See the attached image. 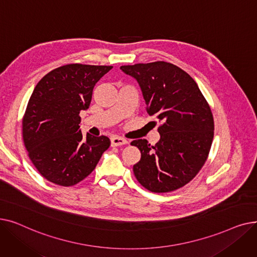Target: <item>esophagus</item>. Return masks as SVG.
I'll return each instance as SVG.
<instances>
[{
    "label": "esophagus",
    "instance_id": "esophagus-1",
    "mask_svg": "<svg viewBox=\"0 0 257 257\" xmlns=\"http://www.w3.org/2000/svg\"><path fill=\"white\" fill-rule=\"evenodd\" d=\"M111 141V146H114V147H117V146H123V145H126L128 144V142L123 139V138H119V137H112L110 139Z\"/></svg>",
    "mask_w": 257,
    "mask_h": 257
}]
</instances>
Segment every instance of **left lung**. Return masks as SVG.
<instances>
[{
  "instance_id": "8db88e82",
  "label": "left lung",
  "mask_w": 257,
  "mask_h": 257,
  "mask_svg": "<svg viewBox=\"0 0 257 257\" xmlns=\"http://www.w3.org/2000/svg\"><path fill=\"white\" fill-rule=\"evenodd\" d=\"M120 70L138 81L147 112L160 123L154 146L146 140L131 143L142 154L133 173L148 191H176L195 178L208 157L214 130L210 107L195 80L177 65L156 61Z\"/></svg>"
}]
</instances>
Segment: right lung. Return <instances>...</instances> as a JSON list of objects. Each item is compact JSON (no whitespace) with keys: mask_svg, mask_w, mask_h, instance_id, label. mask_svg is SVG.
<instances>
[{"mask_svg":"<svg viewBox=\"0 0 257 257\" xmlns=\"http://www.w3.org/2000/svg\"><path fill=\"white\" fill-rule=\"evenodd\" d=\"M111 69L65 64L36 84L23 117V140L32 164L50 182L73 186L82 181L109 148L107 137L82 136L79 114L89 107L94 85Z\"/></svg>","mask_w":257,"mask_h":257,"instance_id":"obj_1","label":"right lung"}]
</instances>
